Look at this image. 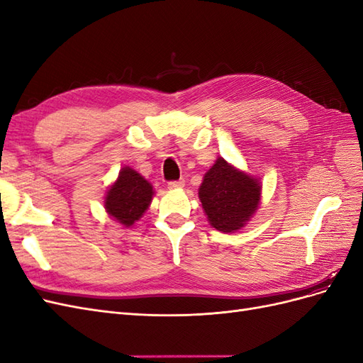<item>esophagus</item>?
I'll return each mask as SVG.
<instances>
[{"mask_svg": "<svg viewBox=\"0 0 363 363\" xmlns=\"http://www.w3.org/2000/svg\"><path fill=\"white\" fill-rule=\"evenodd\" d=\"M183 186H184V180H183V179L174 180V182H169V183H168V188H169V189H180V188H183Z\"/></svg>", "mask_w": 363, "mask_h": 363, "instance_id": "34e87169", "label": "esophagus"}]
</instances>
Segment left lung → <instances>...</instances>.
<instances>
[{
  "instance_id": "1",
  "label": "left lung",
  "mask_w": 363,
  "mask_h": 363,
  "mask_svg": "<svg viewBox=\"0 0 363 363\" xmlns=\"http://www.w3.org/2000/svg\"><path fill=\"white\" fill-rule=\"evenodd\" d=\"M262 184L252 175L239 171L218 157L204 174L199 196L208 223L219 232L233 233L242 228L260 204Z\"/></svg>"
}]
</instances>
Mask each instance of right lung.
Wrapping results in <instances>:
<instances>
[{
	"label": "right lung",
	"mask_w": 363,
	"mask_h": 363,
	"mask_svg": "<svg viewBox=\"0 0 363 363\" xmlns=\"http://www.w3.org/2000/svg\"><path fill=\"white\" fill-rule=\"evenodd\" d=\"M152 195L151 183L133 168L124 167L106 194V212L121 225L131 227L145 213Z\"/></svg>",
	"instance_id": "1"
}]
</instances>
